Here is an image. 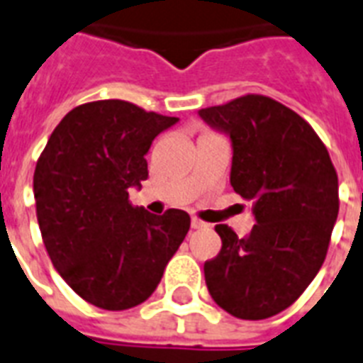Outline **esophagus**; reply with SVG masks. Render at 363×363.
I'll use <instances>...</instances> for the list:
<instances>
[{"label": "esophagus", "instance_id": "esophagus-1", "mask_svg": "<svg viewBox=\"0 0 363 363\" xmlns=\"http://www.w3.org/2000/svg\"><path fill=\"white\" fill-rule=\"evenodd\" d=\"M209 224H205V222L198 220V218H192V228L194 230H203V228H207Z\"/></svg>", "mask_w": 363, "mask_h": 363}]
</instances>
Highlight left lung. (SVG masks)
Instances as JSON below:
<instances>
[{
    "mask_svg": "<svg viewBox=\"0 0 363 363\" xmlns=\"http://www.w3.org/2000/svg\"><path fill=\"white\" fill-rule=\"evenodd\" d=\"M232 141L233 190L252 201L245 238L226 224L218 256L205 262L211 298L242 320H262L296 301L326 258L339 213L337 173L307 122L275 99L242 96L201 109Z\"/></svg>",
    "mask_w": 363,
    "mask_h": 363,
    "instance_id": "1",
    "label": "left lung"
}]
</instances>
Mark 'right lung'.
Instances as JSON below:
<instances>
[{
  "label": "right lung",
  "mask_w": 363,
  "mask_h": 363,
  "mask_svg": "<svg viewBox=\"0 0 363 363\" xmlns=\"http://www.w3.org/2000/svg\"><path fill=\"white\" fill-rule=\"evenodd\" d=\"M175 116L101 99L62 118L33 173L37 222L62 279L88 303L124 311L152 296L190 230L181 209L133 207L147 181L148 148Z\"/></svg>",
  "instance_id": "right-lung-1"
}]
</instances>
